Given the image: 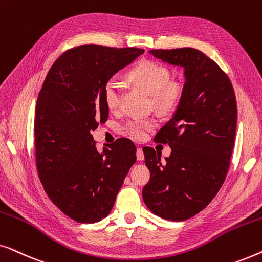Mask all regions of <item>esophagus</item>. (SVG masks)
<instances>
[{
	"label": "esophagus",
	"instance_id": "esophagus-1",
	"mask_svg": "<svg viewBox=\"0 0 262 262\" xmlns=\"http://www.w3.org/2000/svg\"><path fill=\"white\" fill-rule=\"evenodd\" d=\"M136 156H137L138 161L144 160V154H143V150L141 148L137 149V151H136Z\"/></svg>",
	"mask_w": 262,
	"mask_h": 262
}]
</instances>
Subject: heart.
Instances as JSON below:
<instances>
[{
    "label": "heart",
    "mask_w": 262,
    "mask_h": 262,
    "mask_svg": "<svg viewBox=\"0 0 262 262\" xmlns=\"http://www.w3.org/2000/svg\"><path fill=\"white\" fill-rule=\"evenodd\" d=\"M128 78L151 94L152 105L161 112H171L180 105L185 87L180 81L170 80L169 68L154 60H141L128 71ZM123 99V88L116 77L110 78L103 85V100L108 110L119 111ZM151 118H134L124 126V131L135 139H143L155 127Z\"/></svg>",
    "instance_id": "1"
}]
</instances>
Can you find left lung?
<instances>
[{"label":"left lung","mask_w":262,"mask_h":262,"mask_svg":"<svg viewBox=\"0 0 262 262\" xmlns=\"http://www.w3.org/2000/svg\"><path fill=\"white\" fill-rule=\"evenodd\" d=\"M156 58L185 68V94L155 141L171 148L166 162L143 148L150 180L143 199L168 221L188 220L209 205L228 174L234 149L237 103L230 78L199 50H151Z\"/></svg>","instance_id":"1"}]
</instances>
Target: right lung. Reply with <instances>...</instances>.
Wrapping results in <instances>:
<instances>
[{"label":"right lung","mask_w":262,"mask_h":262,"mask_svg":"<svg viewBox=\"0 0 262 262\" xmlns=\"http://www.w3.org/2000/svg\"><path fill=\"white\" fill-rule=\"evenodd\" d=\"M144 50L85 44L63 52L39 92L34 118L35 164L46 194L78 223L111 212L132 164L136 145L119 138L96 149L91 131L108 118L103 85Z\"/></svg>","instance_id":"add662e5"}]
</instances>
